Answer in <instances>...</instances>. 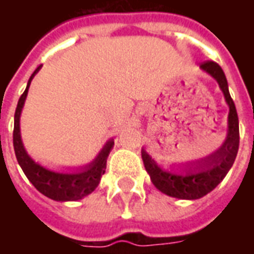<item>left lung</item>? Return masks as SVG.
Listing matches in <instances>:
<instances>
[{
  "instance_id": "1",
  "label": "left lung",
  "mask_w": 254,
  "mask_h": 254,
  "mask_svg": "<svg viewBox=\"0 0 254 254\" xmlns=\"http://www.w3.org/2000/svg\"><path fill=\"white\" fill-rule=\"evenodd\" d=\"M202 70L209 73L223 91L226 102L230 107L229 113V133L223 145L201 160L182 166L181 174H173L163 171L145 151H141L145 170L148 171L151 181L155 187L165 194L184 200H196L205 196L207 193L218 187L234 163L235 156L240 147V127L238 114L235 105L230 96L227 80L222 67L213 61H204L200 64Z\"/></svg>"
}]
</instances>
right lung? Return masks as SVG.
<instances>
[{
	"label": "right lung",
	"mask_w": 254,
	"mask_h": 254,
	"mask_svg": "<svg viewBox=\"0 0 254 254\" xmlns=\"http://www.w3.org/2000/svg\"><path fill=\"white\" fill-rule=\"evenodd\" d=\"M41 69V65L36 67L35 72L31 74L27 88L20 96L19 103L16 107L14 113V127H13V147L14 154L17 158L20 167L23 169L24 174L34 187L52 200L56 201H76L83 197L88 196L89 193L96 189L99 185L100 178L105 174L106 162L107 156L110 154L111 148L114 145V141L110 140L106 144L105 148L100 151V154L96 156V159L85 166L81 171L73 173V174H61V173H54V171L46 170L42 166L35 163L25 152L21 137H20V114L21 109L24 105V100L27 98V92L30 88V84L35 73Z\"/></svg>",
	"instance_id": "right-lung-1"
}]
</instances>
